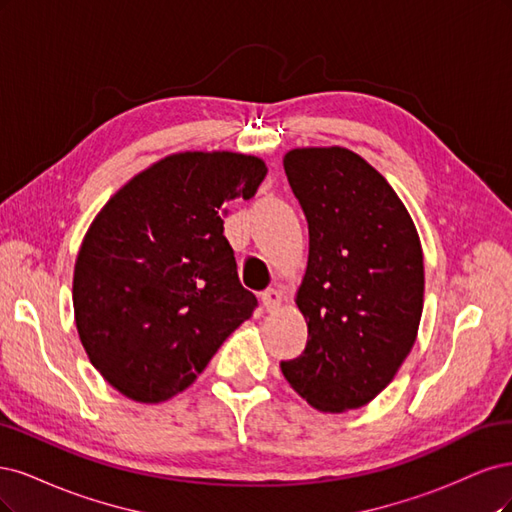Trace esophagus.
I'll use <instances>...</instances> for the list:
<instances>
[{"instance_id":"34e87169","label":"esophagus","mask_w":512,"mask_h":512,"mask_svg":"<svg viewBox=\"0 0 512 512\" xmlns=\"http://www.w3.org/2000/svg\"><path fill=\"white\" fill-rule=\"evenodd\" d=\"M283 293H280L278 289H274V287H270V289H266L261 293V304H263V308H266L268 312H276L280 306H283Z\"/></svg>"}]
</instances>
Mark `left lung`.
Instances as JSON below:
<instances>
[{
    "instance_id": "obj_1",
    "label": "left lung",
    "mask_w": 512,
    "mask_h": 512,
    "mask_svg": "<svg viewBox=\"0 0 512 512\" xmlns=\"http://www.w3.org/2000/svg\"><path fill=\"white\" fill-rule=\"evenodd\" d=\"M283 166L310 244L295 295L308 342L280 370L317 410L361 408L417 340L425 287L417 227L387 180L349 148H293Z\"/></svg>"
}]
</instances>
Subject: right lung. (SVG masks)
Listing matches in <instances>:
<instances>
[{"label":"right lung","mask_w":512,"mask_h":512,"mask_svg":"<svg viewBox=\"0 0 512 512\" xmlns=\"http://www.w3.org/2000/svg\"><path fill=\"white\" fill-rule=\"evenodd\" d=\"M266 163L187 151L153 163L114 193L87 229L74 266V319L89 361L125 398L166 402L251 319L219 217L251 200Z\"/></svg>","instance_id":"add662e5"}]
</instances>
